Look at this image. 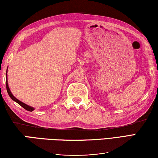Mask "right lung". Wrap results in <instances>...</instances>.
I'll list each match as a JSON object with an SVG mask.
<instances>
[{
  "label": "right lung",
  "mask_w": 158,
  "mask_h": 158,
  "mask_svg": "<svg viewBox=\"0 0 158 158\" xmlns=\"http://www.w3.org/2000/svg\"><path fill=\"white\" fill-rule=\"evenodd\" d=\"M6 89H7V94H8V95L10 96V97L14 101H15V102H17V103H18L19 106H21L22 107H23V108H24L25 110H28V111H30V112H32L34 110V108L33 107H31V106H27V105H26L25 103H24V102H21V101H19L18 99H17L12 94V93L10 92V89H9V87H8V84H7V72H6Z\"/></svg>",
  "instance_id": "add662e5"
}]
</instances>
